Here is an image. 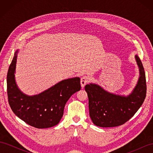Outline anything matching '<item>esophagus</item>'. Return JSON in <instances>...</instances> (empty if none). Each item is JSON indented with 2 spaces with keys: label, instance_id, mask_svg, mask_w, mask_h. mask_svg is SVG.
Wrapping results in <instances>:
<instances>
[{
  "label": "esophagus",
  "instance_id": "34e87169",
  "mask_svg": "<svg viewBox=\"0 0 153 153\" xmlns=\"http://www.w3.org/2000/svg\"><path fill=\"white\" fill-rule=\"evenodd\" d=\"M89 78L87 76H84L81 78V80H80V84L82 88H84L85 85L87 84V83L89 82Z\"/></svg>",
  "mask_w": 153,
  "mask_h": 153
}]
</instances>
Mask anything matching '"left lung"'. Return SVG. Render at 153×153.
Wrapping results in <instances>:
<instances>
[{
  "label": "left lung",
  "instance_id": "obj_1",
  "mask_svg": "<svg viewBox=\"0 0 153 153\" xmlns=\"http://www.w3.org/2000/svg\"><path fill=\"white\" fill-rule=\"evenodd\" d=\"M135 59L139 69V78L133 91L127 96L111 93L96 84L91 83L85 86L89 98V115L96 126H121L142 106L146 96V74L140 58L135 55Z\"/></svg>",
  "mask_w": 153,
  "mask_h": 153
}]
</instances>
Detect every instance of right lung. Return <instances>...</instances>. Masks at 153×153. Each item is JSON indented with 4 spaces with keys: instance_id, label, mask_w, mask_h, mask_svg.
Wrapping results in <instances>:
<instances>
[{
    "instance_id": "obj_1",
    "label": "right lung",
    "mask_w": 153,
    "mask_h": 153,
    "mask_svg": "<svg viewBox=\"0 0 153 153\" xmlns=\"http://www.w3.org/2000/svg\"><path fill=\"white\" fill-rule=\"evenodd\" d=\"M16 50L8 69L7 91L9 104L15 114L30 126L47 128L57 125L62 117L64 106L69 98L81 89L80 78L63 80L41 93L28 96L16 83Z\"/></svg>"
}]
</instances>
